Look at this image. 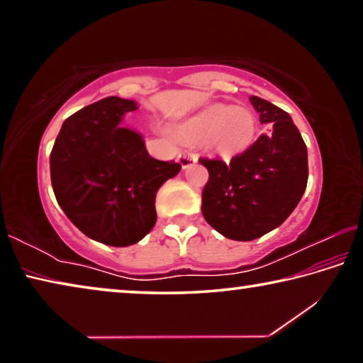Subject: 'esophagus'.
Masks as SVG:
<instances>
[{"label": "esophagus", "mask_w": 363, "mask_h": 363, "mask_svg": "<svg viewBox=\"0 0 363 363\" xmlns=\"http://www.w3.org/2000/svg\"><path fill=\"white\" fill-rule=\"evenodd\" d=\"M195 162H196V157L194 153H181L179 155V163L182 164V168H187Z\"/></svg>", "instance_id": "obj_1"}]
</instances>
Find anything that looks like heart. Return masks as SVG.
<instances>
[{
  "label": "heart",
  "instance_id": "b5f03b06",
  "mask_svg": "<svg viewBox=\"0 0 363 363\" xmlns=\"http://www.w3.org/2000/svg\"><path fill=\"white\" fill-rule=\"evenodd\" d=\"M255 116L243 107L211 106L182 123V138L192 144H210L220 155H233L253 144Z\"/></svg>",
  "mask_w": 363,
  "mask_h": 363
}]
</instances>
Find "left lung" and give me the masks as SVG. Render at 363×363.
<instances>
[{"instance_id":"8db88e82","label":"left lung","mask_w":363,"mask_h":363,"mask_svg":"<svg viewBox=\"0 0 363 363\" xmlns=\"http://www.w3.org/2000/svg\"><path fill=\"white\" fill-rule=\"evenodd\" d=\"M269 133L229 163L200 158L210 179L201 213L230 240L250 242L277 229L298 206L307 186V147L291 116L269 101L251 96Z\"/></svg>"}]
</instances>
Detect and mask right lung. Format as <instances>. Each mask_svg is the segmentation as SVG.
I'll return each mask as SVG.
<instances>
[{
	"label": "right lung",
	"mask_w": 363,
	"mask_h": 363,
	"mask_svg": "<svg viewBox=\"0 0 363 363\" xmlns=\"http://www.w3.org/2000/svg\"><path fill=\"white\" fill-rule=\"evenodd\" d=\"M138 102L110 96L64 121L49 167L59 206L86 237L130 247L157 223L158 189L181 171L145 149L143 134L123 126Z\"/></svg>",
	"instance_id": "1"
}]
</instances>
